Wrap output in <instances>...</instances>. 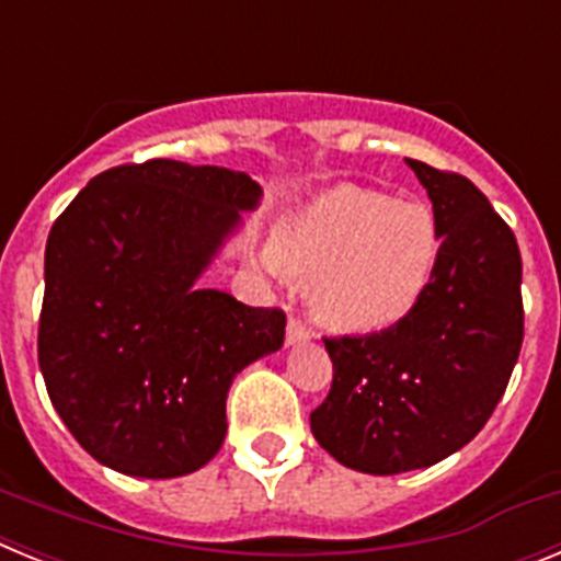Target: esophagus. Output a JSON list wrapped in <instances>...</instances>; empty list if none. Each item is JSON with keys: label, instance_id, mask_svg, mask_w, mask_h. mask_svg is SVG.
Instances as JSON below:
<instances>
[{"label": "esophagus", "instance_id": "1", "mask_svg": "<svg viewBox=\"0 0 561 561\" xmlns=\"http://www.w3.org/2000/svg\"><path fill=\"white\" fill-rule=\"evenodd\" d=\"M311 336V329L304 323V320H297V317H291L289 325H286V345H300V342H306Z\"/></svg>", "mask_w": 561, "mask_h": 561}]
</instances>
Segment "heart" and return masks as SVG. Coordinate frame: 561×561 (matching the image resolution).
Here are the masks:
<instances>
[{
    "label": "heart",
    "mask_w": 561,
    "mask_h": 561,
    "mask_svg": "<svg viewBox=\"0 0 561 561\" xmlns=\"http://www.w3.org/2000/svg\"><path fill=\"white\" fill-rule=\"evenodd\" d=\"M438 250L430 207L336 185L286 225L270 264L311 280V306L320 320L336 329L379 331L413 311Z\"/></svg>",
    "instance_id": "heart-1"
}]
</instances>
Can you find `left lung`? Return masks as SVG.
<instances>
[{
  "instance_id": "left-lung-1",
  "label": "left lung",
  "mask_w": 561,
  "mask_h": 561,
  "mask_svg": "<svg viewBox=\"0 0 561 561\" xmlns=\"http://www.w3.org/2000/svg\"><path fill=\"white\" fill-rule=\"evenodd\" d=\"M440 250L408 317L379 334L323 336L334 379L311 413L317 444L368 474L427 469L492 419L523 348V257L512 227L453 171L408 160Z\"/></svg>"
}]
</instances>
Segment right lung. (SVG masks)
<instances>
[{"instance_id": "1", "label": "right lung", "mask_w": 561, "mask_h": 561, "mask_svg": "<svg viewBox=\"0 0 561 561\" xmlns=\"http://www.w3.org/2000/svg\"><path fill=\"white\" fill-rule=\"evenodd\" d=\"M257 199L230 168L128 162L49 230L38 365L69 433L114 472L202 469L225 444L236 374L284 345V311L196 286Z\"/></svg>"}]
</instances>
